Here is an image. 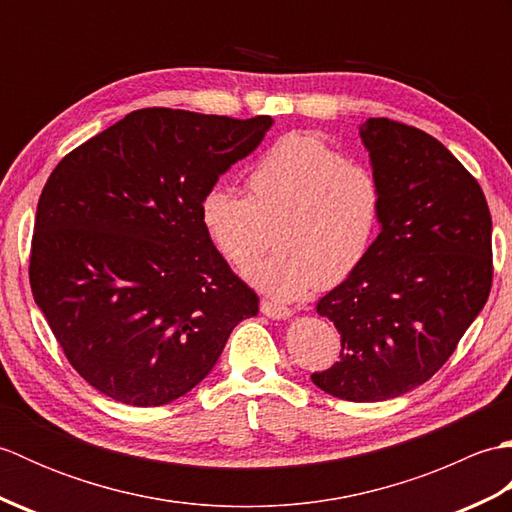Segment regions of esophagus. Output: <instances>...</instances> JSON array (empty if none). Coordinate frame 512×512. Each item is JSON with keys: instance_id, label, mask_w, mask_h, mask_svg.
<instances>
[{"instance_id": "34e87169", "label": "esophagus", "mask_w": 512, "mask_h": 512, "mask_svg": "<svg viewBox=\"0 0 512 512\" xmlns=\"http://www.w3.org/2000/svg\"><path fill=\"white\" fill-rule=\"evenodd\" d=\"M259 310H262V314H266V317L270 319H288L292 310L290 308H284V306H277V303L273 301H262V306H259Z\"/></svg>"}]
</instances>
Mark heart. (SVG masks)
<instances>
[{"label": "heart", "instance_id": "heart-1", "mask_svg": "<svg viewBox=\"0 0 512 512\" xmlns=\"http://www.w3.org/2000/svg\"><path fill=\"white\" fill-rule=\"evenodd\" d=\"M383 211L376 171L306 132L281 136L264 151L248 171L246 195L215 184L200 202L206 235L237 270L266 253L275 231L279 253L248 277L279 301L350 279L372 253Z\"/></svg>", "mask_w": 512, "mask_h": 512}]
</instances>
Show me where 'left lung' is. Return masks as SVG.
<instances>
[{"instance_id": "obj_1", "label": "left lung", "mask_w": 512, "mask_h": 512, "mask_svg": "<svg viewBox=\"0 0 512 512\" xmlns=\"http://www.w3.org/2000/svg\"><path fill=\"white\" fill-rule=\"evenodd\" d=\"M385 211L372 253L317 312L341 356L312 383L350 402L416 389L455 352L493 284V222L484 191L440 140L389 118L361 125Z\"/></svg>"}]
</instances>
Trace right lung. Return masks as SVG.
<instances>
[{
    "mask_svg": "<svg viewBox=\"0 0 512 512\" xmlns=\"http://www.w3.org/2000/svg\"><path fill=\"white\" fill-rule=\"evenodd\" d=\"M273 125L169 107L127 114L41 191L30 288L70 365L101 394L160 407L211 372L259 310L200 220L202 195Z\"/></svg>",
    "mask_w": 512,
    "mask_h": 512,
    "instance_id": "right-lung-1",
    "label": "right lung"
}]
</instances>
